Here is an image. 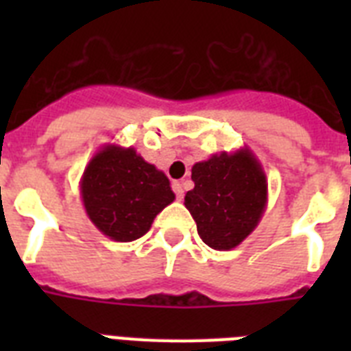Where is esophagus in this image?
<instances>
[{
  "label": "esophagus",
  "instance_id": "esophagus-1",
  "mask_svg": "<svg viewBox=\"0 0 351 351\" xmlns=\"http://www.w3.org/2000/svg\"><path fill=\"white\" fill-rule=\"evenodd\" d=\"M173 191H175V195L178 200H182V198H184V186H182L180 182H173Z\"/></svg>",
  "mask_w": 351,
  "mask_h": 351
}]
</instances>
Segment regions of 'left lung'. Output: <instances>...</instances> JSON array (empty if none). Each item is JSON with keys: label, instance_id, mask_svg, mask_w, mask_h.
<instances>
[{"label": "left lung", "instance_id": "8db88e82", "mask_svg": "<svg viewBox=\"0 0 351 351\" xmlns=\"http://www.w3.org/2000/svg\"><path fill=\"white\" fill-rule=\"evenodd\" d=\"M191 180L184 204L209 247L233 250L253 233L266 211L267 178L250 147L197 162Z\"/></svg>", "mask_w": 351, "mask_h": 351}]
</instances>
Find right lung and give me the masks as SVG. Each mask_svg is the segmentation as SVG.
Masks as SVG:
<instances>
[{"label": "right lung", "mask_w": 351, "mask_h": 351, "mask_svg": "<svg viewBox=\"0 0 351 351\" xmlns=\"http://www.w3.org/2000/svg\"><path fill=\"white\" fill-rule=\"evenodd\" d=\"M90 222L117 242H131L151 230L154 217L175 200L169 178L134 147L107 143L96 151L80 180Z\"/></svg>", "instance_id": "1"}]
</instances>
